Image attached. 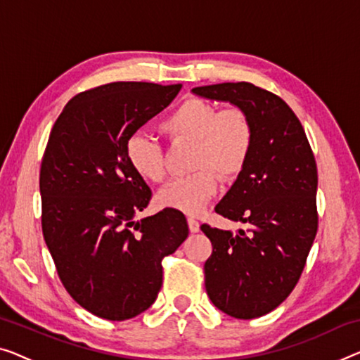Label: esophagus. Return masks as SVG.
Wrapping results in <instances>:
<instances>
[{
  "label": "esophagus",
  "mask_w": 360,
  "mask_h": 360,
  "mask_svg": "<svg viewBox=\"0 0 360 360\" xmlns=\"http://www.w3.org/2000/svg\"><path fill=\"white\" fill-rule=\"evenodd\" d=\"M187 224H189L191 233H198V229H200V224H198V221L194 218H187Z\"/></svg>",
  "instance_id": "esophagus-1"
}]
</instances>
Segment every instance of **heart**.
Listing matches in <instances>:
<instances>
[{
    "label": "heart",
    "instance_id": "obj_1",
    "mask_svg": "<svg viewBox=\"0 0 360 360\" xmlns=\"http://www.w3.org/2000/svg\"><path fill=\"white\" fill-rule=\"evenodd\" d=\"M160 131L171 142H194V173L171 179L157 194L163 208L187 214L200 213L217 194L219 176L234 179L249 163L255 131L248 112L240 108H218L200 98L184 100L160 122ZM126 158L134 173L148 182H162L166 174L165 150L146 136H131Z\"/></svg>",
    "mask_w": 360,
    "mask_h": 360
}]
</instances>
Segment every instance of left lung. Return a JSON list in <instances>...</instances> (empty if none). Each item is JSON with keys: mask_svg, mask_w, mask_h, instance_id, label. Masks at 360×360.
<instances>
[{"mask_svg": "<svg viewBox=\"0 0 360 360\" xmlns=\"http://www.w3.org/2000/svg\"><path fill=\"white\" fill-rule=\"evenodd\" d=\"M192 92L239 106L254 124L249 163L214 207L249 228L200 229L213 248L203 266L208 297L234 319L262 317L296 288L317 236V163L302 124L278 95L249 82Z\"/></svg>", "mask_w": 360, "mask_h": 360, "instance_id": "8db88e82", "label": "left lung"}]
</instances>
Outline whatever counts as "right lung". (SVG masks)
<instances>
[{"mask_svg": "<svg viewBox=\"0 0 360 360\" xmlns=\"http://www.w3.org/2000/svg\"><path fill=\"white\" fill-rule=\"evenodd\" d=\"M181 87L111 82L85 90L50 132L40 168L43 238L69 296L100 319L147 310L162 289V260L189 234L173 208L134 221L152 191L126 158L127 139Z\"/></svg>", "mask_w": 360, "mask_h": 360, "instance_id": "add662e5", "label": "right lung"}]
</instances>
